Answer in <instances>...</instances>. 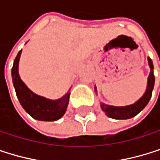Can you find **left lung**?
Returning a JSON list of instances; mask_svg holds the SVG:
<instances>
[{
  "instance_id": "8db88e82",
  "label": "left lung",
  "mask_w": 160,
  "mask_h": 160,
  "mask_svg": "<svg viewBox=\"0 0 160 160\" xmlns=\"http://www.w3.org/2000/svg\"><path fill=\"white\" fill-rule=\"evenodd\" d=\"M148 63L150 66V74L148 76V82H147V88L144 93V95L134 104L129 105V106H125V107H115V106H111L107 105L104 103H100L102 111L106 113L107 116L112 119H129L134 116H136L140 112H142L145 106L148 104L151 97H152V91L154 89V84H155V77H154V65L153 62L150 58H148ZM97 91V88H95Z\"/></svg>"
}]
</instances>
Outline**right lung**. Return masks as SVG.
I'll list each match as a JSON object with an SVG mask.
<instances>
[{"mask_svg":"<svg viewBox=\"0 0 160 160\" xmlns=\"http://www.w3.org/2000/svg\"><path fill=\"white\" fill-rule=\"evenodd\" d=\"M22 50L18 53L12 67V79L17 97L22 108L34 119L40 121H56L66 111L70 93L67 92L62 98L50 100L32 93L21 81L18 75V62Z\"/></svg>","mask_w":160,"mask_h":160,"instance_id":"add662e5","label":"right lung"}]
</instances>
